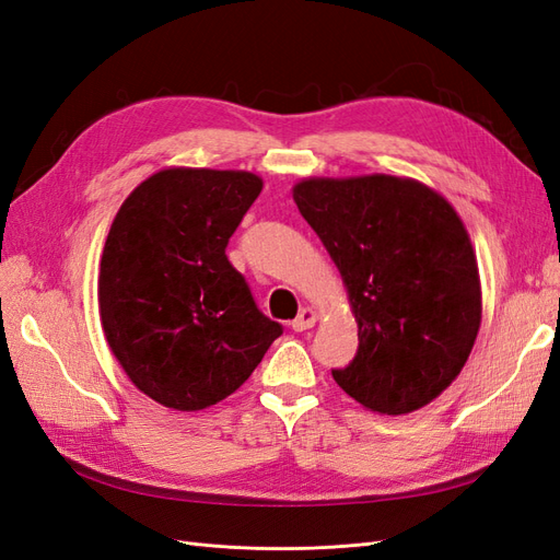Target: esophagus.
Segmentation results:
<instances>
[{"label":"esophagus","instance_id":"esophagus-1","mask_svg":"<svg viewBox=\"0 0 560 560\" xmlns=\"http://www.w3.org/2000/svg\"><path fill=\"white\" fill-rule=\"evenodd\" d=\"M315 322H317V313H315V308L306 306V308H301V311H299L296 319H292V329H294V331H306V329L315 327Z\"/></svg>","mask_w":560,"mask_h":560}]
</instances>
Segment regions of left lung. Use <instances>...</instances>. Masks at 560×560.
Here are the masks:
<instances>
[{
	"instance_id": "1",
	"label": "left lung",
	"mask_w": 560,
	"mask_h": 560,
	"mask_svg": "<svg viewBox=\"0 0 560 560\" xmlns=\"http://www.w3.org/2000/svg\"><path fill=\"white\" fill-rule=\"evenodd\" d=\"M294 202L343 278L360 348L331 371L381 416L434 401L460 374L481 327L477 254L460 214L411 177H308Z\"/></svg>"
}]
</instances>
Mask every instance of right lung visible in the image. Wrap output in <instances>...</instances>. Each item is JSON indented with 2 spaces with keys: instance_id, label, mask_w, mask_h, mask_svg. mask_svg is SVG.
Listing matches in <instances>:
<instances>
[{
  "instance_id": "right-lung-1",
  "label": "right lung",
  "mask_w": 560,
  "mask_h": 560,
  "mask_svg": "<svg viewBox=\"0 0 560 560\" xmlns=\"http://www.w3.org/2000/svg\"><path fill=\"white\" fill-rule=\"evenodd\" d=\"M261 189L247 171L163 167L114 217L100 259V322L126 376L165 409L226 399L282 334L226 259Z\"/></svg>"
}]
</instances>
